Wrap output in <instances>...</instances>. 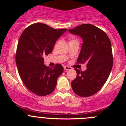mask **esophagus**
Masks as SVG:
<instances>
[{
  "label": "esophagus",
  "mask_w": 126,
  "mask_h": 126,
  "mask_svg": "<svg viewBox=\"0 0 126 126\" xmlns=\"http://www.w3.org/2000/svg\"><path fill=\"white\" fill-rule=\"evenodd\" d=\"M64 70H65V71H68V70L72 69V67H69V66H64Z\"/></svg>",
  "instance_id": "obj_1"
}]
</instances>
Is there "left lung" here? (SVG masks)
I'll return each mask as SVG.
<instances>
[{"instance_id":"1","label":"left lung","mask_w":126,"mask_h":126,"mask_svg":"<svg viewBox=\"0 0 126 126\" xmlns=\"http://www.w3.org/2000/svg\"><path fill=\"white\" fill-rule=\"evenodd\" d=\"M69 32L83 38L76 63H87L86 71L75 69L77 76L71 82L73 92L82 97L97 93L109 78L113 65L111 42L103 30L91 24H83Z\"/></svg>"}]
</instances>
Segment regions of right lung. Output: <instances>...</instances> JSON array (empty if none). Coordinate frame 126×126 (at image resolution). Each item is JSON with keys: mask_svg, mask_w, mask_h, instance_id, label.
Masks as SVG:
<instances>
[{"mask_svg": "<svg viewBox=\"0 0 126 126\" xmlns=\"http://www.w3.org/2000/svg\"><path fill=\"white\" fill-rule=\"evenodd\" d=\"M66 30L38 23L28 26L20 36L16 53L17 71L26 87L38 96L52 93L64 71L60 64L53 68L44 65V56L52 52L57 40Z\"/></svg>", "mask_w": 126, "mask_h": 126, "instance_id": "right-lung-1", "label": "right lung"}]
</instances>
